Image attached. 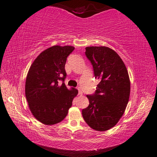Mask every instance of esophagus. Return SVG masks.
I'll return each mask as SVG.
<instances>
[{
	"mask_svg": "<svg viewBox=\"0 0 157 157\" xmlns=\"http://www.w3.org/2000/svg\"><path fill=\"white\" fill-rule=\"evenodd\" d=\"M78 90H79V92H78V95H79V96H82V94H83V93H82V92L80 90H79V88H78Z\"/></svg>",
	"mask_w": 157,
	"mask_h": 157,
	"instance_id": "34e87169",
	"label": "esophagus"
}]
</instances>
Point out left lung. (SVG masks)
Listing matches in <instances>:
<instances>
[{
	"instance_id": "1",
	"label": "left lung",
	"mask_w": 157,
	"mask_h": 157,
	"mask_svg": "<svg viewBox=\"0 0 157 157\" xmlns=\"http://www.w3.org/2000/svg\"><path fill=\"white\" fill-rule=\"evenodd\" d=\"M86 55L91 62L95 78L101 82L90 104L82 110L86 123L96 131L113 128L125 112L130 94L128 70L119 55L106 46H88Z\"/></svg>"
}]
</instances>
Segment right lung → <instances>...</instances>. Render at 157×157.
I'll use <instances>...</instances> for the list:
<instances>
[{"instance_id": "right-lung-1", "label": "right lung", "mask_w": 157, "mask_h": 157, "mask_svg": "<svg viewBox=\"0 0 157 157\" xmlns=\"http://www.w3.org/2000/svg\"><path fill=\"white\" fill-rule=\"evenodd\" d=\"M74 49L71 46H51L36 57L28 71L25 97L32 115L45 125L63 121L78 94V90H69L64 83L67 58Z\"/></svg>"}]
</instances>
